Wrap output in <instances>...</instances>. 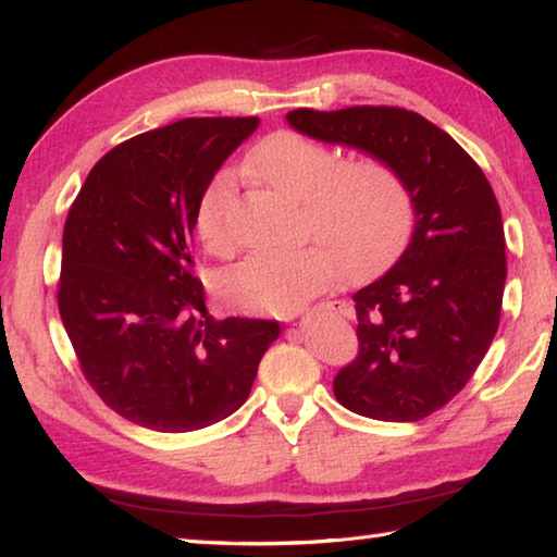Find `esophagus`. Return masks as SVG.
<instances>
[{"label": "esophagus", "instance_id": "1", "mask_svg": "<svg viewBox=\"0 0 557 557\" xmlns=\"http://www.w3.org/2000/svg\"><path fill=\"white\" fill-rule=\"evenodd\" d=\"M323 309H329V311H333V313H341V317H352V307L348 305V301H326V305H321Z\"/></svg>", "mask_w": 557, "mask_h": 557}]
</instances>
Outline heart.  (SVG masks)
I'll use <instances>...</instances> for the list:
<instances>
[{
	"instance_id": "1",
	"label": "heart",
	"mask_w": 557,
	"mask_h": 557,
	"mask_svg": "<svg viewBox=\"0 0 557 557\" xmlns=\"http://www.w3.org/2000/svg\"><path fill=\"white\" fill-rule=\"evenodd\" d=\"M244 170L277 195L297 201L301 234L317 244L295 250H258L221 277V295L248 311L295 313L317 292L352 272L380 265L401 244L411 197L389 165L372 158L341 160L336 148L297 131H277L248 150ZM234 175L221 170L201 187L195 231L209 252L231 250L228 207Z\"/></svg>"
}]
</instances>
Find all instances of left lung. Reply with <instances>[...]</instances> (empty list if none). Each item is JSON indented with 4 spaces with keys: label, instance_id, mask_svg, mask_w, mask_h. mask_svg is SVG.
Wrapping results in <instances>:
<instances>
[{
    "label": "left lung",
    "instance_id": "1",
    "mask_svg": "<svg viewBox=\"0 0 557 557\" xmlns=\"http://www.w3.org/2000/svg\"><path fill=\"white\" fill-rule=\"evenodd\" d=\"M292 128L370 153L407 187L413 234L387 275L352 295L358 358L338 370L343 407L419 421L458 394L499 329L504 224L480 165L446 131L399 107L295 109Z\"/></svg>",
    "mask_w": 557,
    "mask_h": 557
}]
</instances>
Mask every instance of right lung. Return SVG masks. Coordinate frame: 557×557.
I'll use <instances>...</instances> for the list:
<instances>
[{
  "instance_id": "1",
  "label": "right lung",
  "mask_w": 557,
  "mask_h": 557,
  "mask_svg": "<svg viewBox=\"0 0 557 557\" xmlns=\"http://www.w3.org/2000/svg\"><path fill=\"white\" fill-rule=\"evenodd\" d=\"M258 116L182 119L111 148L67 211L58 309L85 380L138 426L185 433L248 399L277 321H216L195 275L201 187Z\"/></svg>"
}]
</instances>
